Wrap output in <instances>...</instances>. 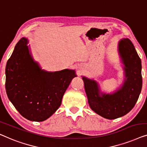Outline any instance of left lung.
<instances>
[{
	"mask_svg": "<svg viewBox=\"0 0 147 147\" xmlns=\"http://www.w3.org/2000/svg\"><path fill=\"white\" fill-rule=\"evenodd\" d=\"M119 51L125 64L127 79L113 94H102L94 80L82 78L88 102L92 111L102 117L115 119L127 114L135 107L142 89L141 61L129 38L119 42Z\"/></svg>",
	"mask_w": 147,
	"mask_h": 147,
	"instance_id": "obj_1",
	"label": "left lung"
}]
</instances>
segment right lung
<instances>
[{
	"instance_id": "obj_1",
	"label": "right lung",
	"mask_w": 147,
	"mask_h": 147,
	"mask_svg": "<svg viewBox=\"0 0 147 147\" xmlns=\"http://www.w3.org/2000/svg\"><path fill=\"white\" fill-rule=\"evenodd\" d=\"M26 38L16 45L6 67L5 87L9 100L20 115L32 121H45L61 106L73 70L46 72L29 54Z\"/></svg>"
}]
</instances>
